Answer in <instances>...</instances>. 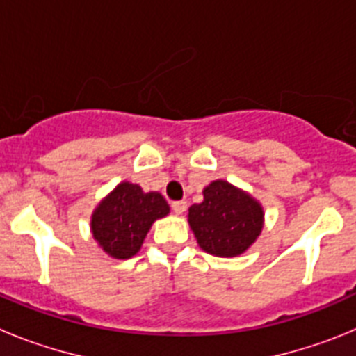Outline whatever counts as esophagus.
<instances>
[{
    "mask_svg": "<svg viewBox=\"0 0 356 356\" xmlns=\"http://www.w3.org/2000/svg\"><path fill=\"white\" fill-rule=\"evenodd\" d=\"M171 207H172V212L180 216V213H184L185 209H187V201H172Z\"/></svg>",
    "mask_w": 356,
    "mask_h": 356,
    "instance_id": "esophagus-1",
    "label": "esophagus"
}]
</instances>
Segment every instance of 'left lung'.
<instances>
[{"label": "left lung", "mask_w": 356, "mask_h": 356, "mask_svg": "<svg viewBox=\"0 0 356 356\" xmlns=\"http://www.w3.org/2000/svg\"><path fill=\"white\" fill-rule=\"evenodd\" d=\"M188 225L203 251L216 257H237L257 241L264 210L250 194L225 180L203 188V201L188 209Z\"/></svg>", "instance_id": "8db88e82"}]
</instances>
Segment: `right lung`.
I'll use <instances>...</instances> for the list:
<instances>
[{"label":"right lung","mask_w":356,"mask_h":356,"mask_svg":"<svg viewBox=\"0 0 356 356\" xmlns=\"http://www.w3.org/2000/svg\"><path fill=\"white\" fill-rule=\"evenodd\" d=\"M168 213L162 194L144 193L137 184L122 181L96 207L90 229L112 259H131L139 253L151 225Z\"/></svg>","instance_id":"obj_1"}]
</instances>
